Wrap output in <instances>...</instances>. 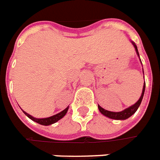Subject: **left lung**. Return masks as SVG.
Masks as SVG:
<instances>
[{
	"label": "left lung",
	"instance_id": "left-lung-1",
	"mask_svg": "<svg viewBox=\"0 0 160 160\" xmlns=\"http://www.w3.org/2000/svg\"><path fill=\"white\" fill-rule=\"evenodd\" d=\"M132 44L134 45V48H135V51H136V53L138 55V56L139 57V51H138V49H137L136 45L132 41ZM144 71V70H143ZM144 90H145V81H144V86H143V90H142V94L140 98L139 99V100L137 101L134 105H131V106H129V108H127V109H124V110H122L120 112H112V111H109V110H106V109H103L102 107L100 106V105H98V108H99V110L100 111V113L102 114H104L105 116L108 117L109 119H126L128 118L133 115V114L136 112V110L138 109V108L139 107L140 104H141V101L143 100V97H144Z\"/></svg>",
	"mask_w": 160,
	"mask_h": 160
}]
</instances>
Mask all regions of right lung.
<instances>
[{"label":"right lung","instance_id":"add662e5","mask_svg":"<svg viewBox=\"0 0 160 160\" xmlns=\"http://www.w3.org/2000/svg\"><path fill=\"white\" fill-rule=\"evenodd\" d=\"M68 109H69V106H68L67 108H65V109H64V110H62L61 112H60V113H58V114L53 115V116L48 117V118H43V119H37V118H35V117L31 116V114H27L26 112L23 111V110H22V111H23L24 114H26L28 118H30L31 120H33V121L36 122V123H38V124H42V125H50V124H54V123H55V122H57L58 120H60V119H62L63 117L65 115V114L67 113Z\"/></svg>","mask_w":160,"mask_h":160}]
</instances>
